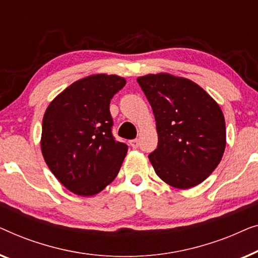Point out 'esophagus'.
<instances>
[{
	"instance_id": "34e87169",
	"label": "esophagus",
	"mask_w": 258,
	"mask_h": 258,
	"mask_svg": "<svg viewBox=\"0 0 258 258\" xmlns=\"http://www.w3.org/2000/svg\"><path fill=\"white\" fill-rule=\"evenodd\" d=\"M130 145H131V146H132L133 148H137L138 146H139V140H138V139L131 140V141H130Z\"/></svg>"
}]
</instances>
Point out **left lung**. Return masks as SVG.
<instances>
[{"instance_id":"8db88e82","label":"left lung","mask_w":258,"mask_h":258,"mask_svg":"<svg viewBox=\"0 0 258 258\" xmlns=\"http://www.w3.org/2000/svg\"><path fill=\"white\" fill-rule=\"evenodd\" d=\"M155 117L158 148L148 155L169 186H198L220 164L226 121L220 105L197 83L166 72L138 77Z\"/></svg>"}]
</instances>
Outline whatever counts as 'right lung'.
<instances>
[{
	"mask_svg": "<svg viewBox=\"0 0 258 258\" xmlns=\"http://www.w3.org/2000/svg\"><path fill=\"white\" fill-rule=\"evenodd\" d=\"M126 84L117 75L98 74L72 83L53 99L43 117L41 150L63 186L92 197L118 175L127 145L112 136L110 101Z\"/></svg>",
	"mask_w": 258,
	"mask_h": 258,
	"instance_id": "right-lung-1",
	"label": "right lung"
}]
</instances>
